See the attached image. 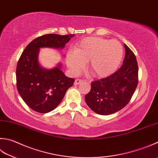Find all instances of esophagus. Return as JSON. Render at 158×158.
<instances>
[{"label":"esophagus","mask_w":158,"mask_h":158,"mask_svg":"<svg viewBox=\"0 0 158 158\" xmlns=\"http://www.w3.org/2000/svg\"><path fill=\"white\" fill-rule=\"evenodd\" d=\"M82 80H80V79H76L75 80V82H74V85H80L81 83H82Z\"/></svg>","instance_id":"esophagus-1"}]
</instances>
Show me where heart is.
<instances>
[{"label":"heart","instance_id":"obj_1","mask_svg":"<svg viewBox=\"0 0 158 158\" xmlns=\"http://www.w3.org/2000/svg\"><path fill=\"white\" fill-rule=\"evenodd\" d=\"M123 58V48L116 40L87 37L67 52V66L73 75H78L87 62V69L98 78H106L117 70Z\"/></svg>","mask_w":158,"mask_h":158}]
</instances>
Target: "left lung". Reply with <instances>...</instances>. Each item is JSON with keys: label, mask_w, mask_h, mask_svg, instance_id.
I'll use <instances>...</instances> for the list:
<instances>
[{"label": "left lung", "mask_w": 158, "mask_h": 158, "mask_svg": "<svg viewBox=\"0 0 158 158\" xmlns=\"http://www.w3.org/2000/svg\"><path fill=\"white\" fill-rule=\"evenodd\" d=\"M123 64L111 76L91 82L85 100L96 114L111 115L125 106L138 85V66L135 56L125 44Z\"/></svg>", "instance_id": "8db88e82"}]
</instances>
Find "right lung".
I'll return each instance as SVG.
<instances>
[{
  "label": "right lung",
  "mask_w": 158,
  "mask_h": 158,
  "mask_svg": "<svg viewBox=\"0 0 158 158\" xmlns=\"http://www.w3.org/2000/svg\"><path fill=\"white\" fill-rule=\"evenodd\" d=\"M74 34H46L35 38L22 53L16 67V86L20 96L34 111L46 114L60 103L74 79L68 78L59 62L52 69L40 64L41 48L62 49Z\"/></svg>",
  "instance_id": "obj_1"
}]
</instances>
